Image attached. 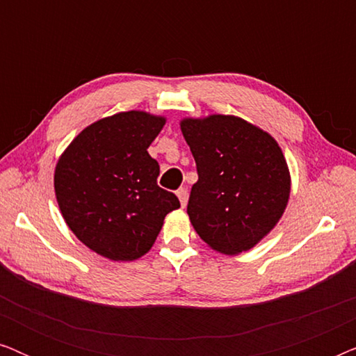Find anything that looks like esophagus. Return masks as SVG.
Masks as SVG:
<instances>
[{
  "instance_id": "1",
  "label": "esophagus",
  "mask_w": 356,
  "mask_h": 356,
  "mask_svg": "<svg viewBox=\"0 0 356 356\" xmlns=\"http://www.w3.org/2000/svg\"><path fill=\"white\" fill-rule=\"evenodd\" d=\"M177 196L179 199V204H181V207L186 206V202H188V191H186V189L179 188L177 191Z\"/></svg>"
}]
</instances>
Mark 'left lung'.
<instances>
[{
    "label": "left lung",
    "mask_w": 356,
    "mask_h": 356,
    "mask_svg": "<svg viewBox=\"0 0 356 356\" xmlns=\"http://www.w3.org/2000/svg\"><path fill=\"white\" fill-rule=\"evenodd\" d=\"M179 128L199 175L188 202L191 225L213 251H250L274 230L289 204L291 178L280 145L235 115L183 118Z\"/></svg>",
    "instance_id": "1"
}]
</instances>
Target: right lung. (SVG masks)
<instances>
[{
	"mask_svg": "<svg viewBox=\"0 0 356 356\" xmlns=\"http://www.w3.org/2000/svg\"><path fill=\"white\" fill-rule=\"evenodd\" d=\"M167 123L131 110L81 131L55 167V196L77 240L110 261H136L150 251L178 197L157 184L160 167L147 149Z\"/></svg>",
	"mask_w": 356,
	"mask_h": 356,
	"instance_id": "add662e5",
	"label": "right lung"
}]
</instances>
